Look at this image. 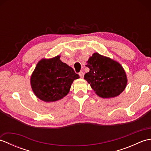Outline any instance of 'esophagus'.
I'll return each mask as SVG.
<instances>
[{
    "label": "esophagus",
    "instance_id": "1",
    "mask_svg": "<svg viewBox=\"0 0 151 151\" xmlns=\"http://www.w3.org/2000/svg\"><path fill=\"white\" fill-rule=\"evenodd\" d=\"M78 74H79V76H81V78L84 77V72H83V71H81Z\"/></svg>",
    "mask_w": 151,
    "mask_h": 151
}]
</instances>
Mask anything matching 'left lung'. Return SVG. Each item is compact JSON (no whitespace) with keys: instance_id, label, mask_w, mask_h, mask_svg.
Listing matches in <instances>:
<instances>
[{"instance_id":"1","label":"left lung","mask_w":151,"mask_h":151,"mask_svg":"<svg viewBox=\"0 0 151 151\" xmlns=\"http://www.w3.org/2000/svg\"><path fill=\"white\" fill-rule=\"evenodd\" d=\"M89 71L84 79L90 84L96 94L102 98H111L120 95L126 88L127 75L118 62L94 53L86 65Z\"/></svg>"}]
</instances>
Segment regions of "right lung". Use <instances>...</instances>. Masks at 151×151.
I'll use <instances>...</instances> for the list:
<instances>
[{
  "label": "right lung",
  "instance_id": "1",
  "mask_svg": "<svg viewBox=\"0 0 151 151\" xmlns=\"http://www.w3.org/2000/svg\"><path fill=\"white\" fill-rule=\"evenodd\" d=\"M60 58V56H57L51 59L41 60L32 75V90L45 102H54L65 97L74 80L80 78L72 67Z\"/></svg>",
  "mask_w": 151,
  "mask_h": 151
}]
</instances>
